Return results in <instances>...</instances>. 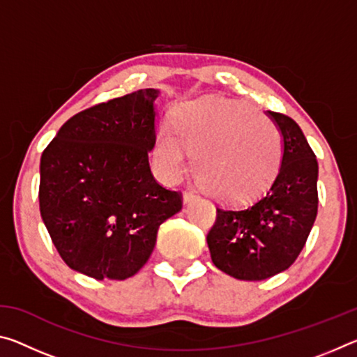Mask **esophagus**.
<instances>
[{
	"label": "esophagus",
	"mask_w": 357,
	"mask_h": 357,
	"mask_svg": "<svg viewBox=\"0 0 357 357\" xmlns=\"http://www.w3.org/2000/svg\"><path fill=\"white\" fill-rule=\"evenodd\" d=\"M197 198V195L193 192H184V195H183V202H184V204H187V203H190V202H193Z\"/></svg>",
	"instance_id": "obj_1"
}]
</instances>
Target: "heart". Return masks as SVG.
<instances>
[{"instance_id":"heart-1","label":"heart","mask_w":357,"mask_h":357,"mask_svg":"<svg viewBox=\"0 0 357 357\" xmlns=\"http://www.w3.org/2000/svg\"><path fill=\"white\" fill-rule=\"evenodd\" d=\"M282 135L271 118L244 102L206 99L184 104L155 138L162 176L176 181L193 154V173L211 195L241 202L261 192L282 162Z\"/></svg>"}]
</instances>
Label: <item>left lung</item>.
<instances>
[{"label": "left lung", "mask_w": 357, "mask_h": 357, "mask_svg": "<svg viewBox=\"0 0 357 357\" xmlns=\"http://www.w3.org/2000/svg\"><path fill=\"white\" fill-rule=\"evenodd\" d=\"M283 154L273 185L244 208H217L208 233L213 263L239 280H264L288 269L304 249L318 213V162L296 121L268 112Z\"/></svg>", "instance_id": "8db88e82"}]
</instances>
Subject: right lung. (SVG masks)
Wrapping results in <instances>:
<instances>
[{"instance_id": "add662e5", "label": "right lung", "mask_w": 357, "mask_h": 357, "mask_svg": "<svg viewBox=\"0 0 357 357\" xmlns=\"http://www.w3.org/2000/svg\"><path fill=\"white\" fill-rule=\"evenodd\" d=\"M157 98L138 89L77 113L42 153V220L64 263L96 280L135 275L183 208L149 168Z\"/></svg>"}]
</instances>
